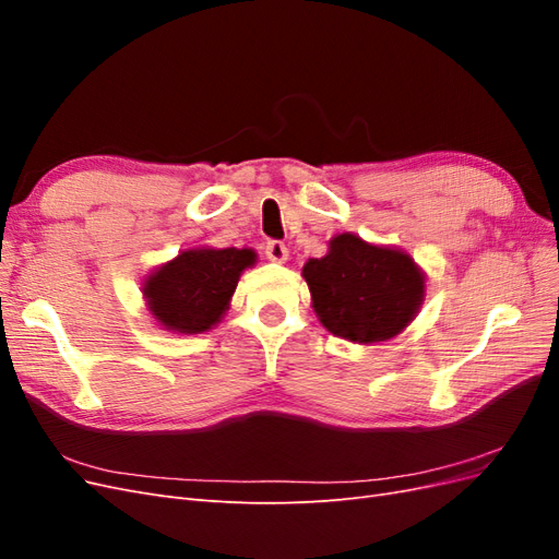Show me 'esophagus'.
<instances>
[{
  "instance_id": "obj_1",
  "label": "esophagus",
  "mask_w": 559,
  "mask_h": 559,
  "mask_svg": "<svg viewBox=\"0 0 559 559\" xmlns=\"http://www.w3.org/2000/svg\"><path fill=\"white\" fill-rule=\"evenodd\" d=\"M265 257L275 263H284L286 257H289V249H286V245L280 240H270L265 242Z\"/></svg>"
}]
</instances>
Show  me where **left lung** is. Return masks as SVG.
I'll return each mask as SVG.
<instances>
[{
  "mask_svg": "<svg viewBox=\"0 0 559 559\" xmlns=\"http://www.w3.org/2000/svg\"><path fill=\"white\" fill-rule=\"evenodd\" d=\"M329 247L324 259L302 267L321 324L352 343L389 341L411 324L425 298V275L408 253L349 233Z\"/></svg>",
  "mask_w": 559,
  "mask_h": 559,
  "instance_id": "left-lung-1",
  "label": "left lung"
}]
</instances>
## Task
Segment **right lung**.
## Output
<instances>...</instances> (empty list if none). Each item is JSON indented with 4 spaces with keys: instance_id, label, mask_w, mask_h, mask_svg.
<instances>
[{
    "instance_id": "obj_1",
    "label": "right lung",
    "mask_w": 559,
    "mask_h": 559,
    "mask_svg": "<svg viewBox=\"0 0 559 559\" xmlns=\"http://www.w3.org/2000/svg\"><path fill=\"white\" fill-rule=\"evenodd\" d=\"M253 261L257 253L251 249L181 251L144 284L148 308L167 331H207L228 310L240 273Z\"/></svg>"
}]
</instances>
